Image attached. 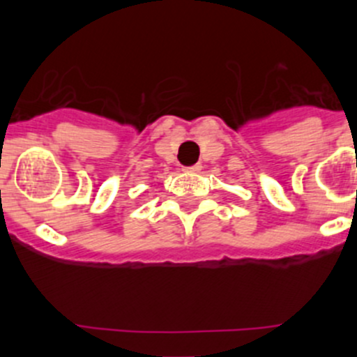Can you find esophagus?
Here are the masks:
<instances>
[{
  "mask_svg": "<svg viewBox=\"0 0 357 357\" xmlns=\"http://www.w3.org/2000/svg\"><path fill=\"white\" fill-rule=\"evenodd\" d=\"M200 169H202V165L195 164V165H190V167H185L183 171L185 172H200Z\"/></svg>",
  "mask_w": 357,
  "mask_h": 357,
  "instance_id": "34e87169",
  "label": "esophagus"
}]
</instances>
